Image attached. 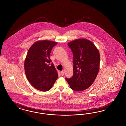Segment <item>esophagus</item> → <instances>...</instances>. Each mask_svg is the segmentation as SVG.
Wrapping results in <instances>:
<instances>
[{
  "mask_svg": "<svg viewBox=\"0 0 126 126\" xmlns=\"http://www.w3.org/2000/svg\"><path fill=\"white\" fill-rule=\"evenodd\" d=\"M61 74L62 76H63L64 74V70H62L61 71Z\"/></svg>",
  "mask_w": 126,
  "mask_h": 126,
  "instance_id": "obj_1",
  "label": "esophagus"
}]
</instances>
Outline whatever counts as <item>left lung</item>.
<instances>
[{
  "mask_svg": "<svg viewBox=\"0 0 126 126\" xmlns=\"http://www.w3.org/2000/svg\"><path fill=\"white\" fill-rule=\"evenodd\" d=\"M73 55V75L65 79L73 90L80 92L93 84L99 69L100 55L93 42L85 39L68 43Z\"/></svg>",
  "mask_w": 126,
  "mask_h": 126,
  "instance_id": "obj_1",
  "label": "left lung"
}]
</instances>
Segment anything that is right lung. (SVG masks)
Segmentation results:
<instances>
[{
  "mask_svg": "<svg viewBox=\"0 0 126 126\" xmlns=\"http://www.w3.org/2000/svg\"><path fill=\"white\" fill-rule=\"evenodd\" d=\"M57 42L43 40L33 44L28 50L24 68L27 78L33 87L46 92L51 88L58 75L49 57Z\"/></svg>",
  "mask_w": 126,
  "mask_h": 126,
  "instance_id": "right-lung-1",
  "label": "right lung"
}]
</instances>
